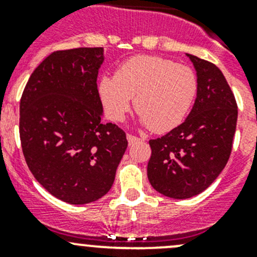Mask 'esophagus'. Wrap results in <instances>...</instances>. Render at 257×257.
I'll return each mask as SVG.
<instances>
[{
    "instance_id": "esophagus-1",
    "label": "esophagus",
    "mask_w": 257,
    "mask_h": 257,
    "mask_svg": "<svg viewBox=\"0 0 257 257\" xmlns=\"http://www.w3.org/2000/svg\"><path fill=\"white\" fill-rule=\"evenodd\" d=\"M126 139H128L129 145H132V144H134V143H137V142L141 141V138H138V137H136V136H132V134H126Z\"/></svg>"
}]
</instances>
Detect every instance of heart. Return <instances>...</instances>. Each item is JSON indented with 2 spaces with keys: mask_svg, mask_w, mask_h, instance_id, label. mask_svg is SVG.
Listing matches in <instances>:
<instances>
[{
  "mask_svg": "<svg viewBox=\"0 0 257 257\" xmlns=\"http://www.w3.org/2000/svg\"><path fill=\"white\" fill-rule=\"evenodd\" d=\"M100 99L112 120H123L132 100L139 121L164 133L184 120L195 99L198 80L190 67L159 56H136L104 76L98 85Z\"/></svg>",
  "mask_w": 257,
  "mask_h": 257,
  "instance_id": "b5f03b06",
  "label": "heart"
}]
</instances>
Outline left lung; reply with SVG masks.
<instances>
[{
  "label": "left lung",
  "instance_id": "1",
  "mask_svg": "<svg viewBox=\"0 0 257 257\" xmlns=\"http://www.w3.org/2000/svg\"><path fill=\"white\" fill-rule=\"evenodd\" d=\"M196 71L193 109L180 125L149 141L148 179L158 193L189 199L203 193L224 170L236 131L237 105L222 72L186 53Z\"/></svg>",
  "mask_w": 257,
  "mask_h": 257
}]
</instances>
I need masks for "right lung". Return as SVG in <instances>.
Segmentation results:
<instances>
[{
    "mask_svg": "<svg viewBox=\"0 0 257 257\" xmlns=\"http://www.w3.org/2000/svg\"><path fill=\"white\" fill-rule=\"evenodd\" d=\"M104 49L53 52L35 69L20 104L23 155L36 180L72 205L93 203L112 188L125 133L103 124L97 77Z\"/></svg>",
    "mask_w": 257,
    "mask_h": 257,
    "instance_id": "add662e5",
    "label": "right lung"
}]
</instances>
